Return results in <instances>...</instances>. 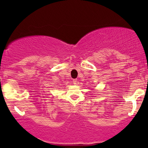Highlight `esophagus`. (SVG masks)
Wrapping results in <instances>:
<instances>
[{
	"label": "esophagus",
	"mask_w": 148,
	"mask_h": 148,
	"mask_svg": "<svg viewBox=\"0 0 148 148\" xmlns=\"http://www.w3.org/2000/svg\"><path fill=\"white\" fill-rule=\"evenodd\" d=\"M73 84H77V79H73Z\"/></svg>",
	"instance_id": "34e87169"
}]
</instances>
